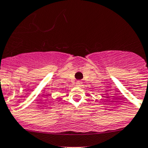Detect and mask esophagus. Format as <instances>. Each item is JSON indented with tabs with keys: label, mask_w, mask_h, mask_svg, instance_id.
<instances>
[{
	"label": "esophagus",
	"mask_w": 148,
	"mask_h": 148,
	"mask_svg": "<svg viewBox=\"0 0 148 148\" xmlns=\"http://www.w3.org/2000/svg\"><path fill=\"white\" fill-rule=\"evenodd\" d=\"M82 84H83V83H82V81H80V80H77V81L76 82V86H81Z\"/></svg>",
	"instance_id": "esophagus-1"
}]
</instances>
